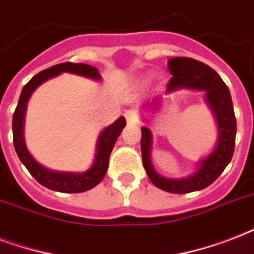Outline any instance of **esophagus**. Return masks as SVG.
<instances>
[{"instance_id": "esophagus-1", "label": "esophagus", "mask_w": 254, "mask_h": 254, "mask_svg": "<svg viewBox=\"0 0 254 254\" xmlns=\"http://www.w3.org/2000/svg\"><path fill=\"white\" fill-rule=\"evenodd\" d=\"M125 117H127V121L129 124H137L138 123V116H137V112L130 109V111H127L125 113Z\"/></svg>"}]
</instances>
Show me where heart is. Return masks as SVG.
Returning a JSON list of instances; mask_svg holds the SVG:
<instances>
[{"instance_id": "heart-1", "label": "heart", "mask_w": 254, "mask_h": 254, "mask_svg": "<svg viewBox=\"0 0 254 254\" xmlns=\"http://www.w3.org/2000/svg\"><path fill=\"white\" fill-rule=\"evenodd\" d=\"M149 77H150V76H146V77H143V81H147V80H149Z\"/></svg>"}]
</instances>
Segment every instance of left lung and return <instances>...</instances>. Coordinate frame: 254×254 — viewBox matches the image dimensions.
Segmentation results:
<instances>
[{
    "label": "left lung",
    "instance_id": "left-lung-1",
    "mask_svg": "<svg viewBox=\"0 0 254 254\" xmlns=\"http://www.w3.org/2000/svg\"><path fill=\"white\" fill-rule=\"evenodd\" d=\"M169 69L173 79L170 80L166 95L175 93L181 89L201 91L205 95V103L215 116L217 127L216 145L211 153L196 163V169L187 177L167 178L155 171L151 163V145L153 134L149 127H141V151L143 167L151 183L158 189L171 193H187L208 187L216 181L232 159L236 138V119L233 112L231 92L215 69L201 62L191 58H173L169 59ZM163 97H155L142 107L146 115H141L143 120L147 116L161 109Z\"/></svg>",
    "mask_w": 254,
    "mask_h": 254
}]
</instances>
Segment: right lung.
Instances as JSON below:
<instances>
[{"label": "right lung", "mask_w": 254, "mask_h": 254, "mask_svg": "<svg viewBox=\"0 0 254 254\" xmlns=\"http://www.w3.org/2000/svg\"><path fill=\"white\" fill-rule=\"evenodd\" d=\"M68 72L75 73L79 76H84L92 80H101V75L99 69L92 65L84 64V63H62L54 67L42 71L31 79L27 84L23 87L18 100V105L13 115V142L14 149L17 151L18 157L21 162L29 170L30 174L37 179L42 186L47 189L58 191V192L65 193H77L84 192L88 190L93 189L100 182L103 181L108 170L109 157L113 150L116 141L121 134V131L127 125L125 117L121 116L116 120L115 123L109 127H104L100 133L97 143H96V154L93 163L91 167L83 173H68V171H55L45 167L38 162L33 155L27 150L25 142V115L27 109V103L30 97L39 85L45 81L59 76L61 73Z\"/></svg>", "instance_id": "add662e5"}]
</instances>
